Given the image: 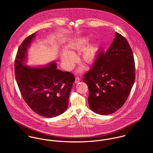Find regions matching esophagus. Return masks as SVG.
I'll return each instance as SVG.
<instances>
[{"label": "esophagus", "instance_id": "obj_1", "mask_svg": "<svg viewBox=\"0 0 153 153\" xmlns=\"http://www.w3.org/2000/svg\"><path fill=\"white\" fill-rule=\"evenodd\" d=\"M79 81H80V79L79 78H75V83H78L79 82Z\"/></svg>", "mask_w": 153, "mask_h": 153}]
</instances>
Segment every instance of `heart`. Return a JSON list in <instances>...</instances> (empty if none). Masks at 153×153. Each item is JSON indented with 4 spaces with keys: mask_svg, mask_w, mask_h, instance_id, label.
Masks as SVG:
<instances>
[{
    "mask_svg": "<svg viewBox=\"0 0 153 153\" xmlns=\"http://www.w3.org/2000/svg\"><path fill=\"white\" fill-rule=\"evenodd\" d=\"M89 39L84 36L77 38L68 45V51H64L61 54V61L68 69L72 68L75 61V56L74 55L75 51H79L82 49L80 58L86 64H92L98 55V49L96 44H88ZM82 69L80 68L79 71Z\"/></svg>",
    "mask_w": 153,
    "mask_h": 153,
    "instance_id": "heart-1",
    "label": "heart"
}]
</instances>
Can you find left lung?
Instances as JSON below:
<instances>
[{"mask_svg":"<svg viewBox=\"0 0 153 153\" xmlns=\"http://www.w3.org/2000/svg\"><path fill=\"white\" fill-rule=\"evenodd\" d=\"M135 63L126 39L115 32L105 52H100L83 81L89 90L90 109L100 115L111 114L123 107L135 81Z\"/></svg>","mask_w":153,"mask_h":153,"instance_id":"1","label":"left lung"}]
</instances>
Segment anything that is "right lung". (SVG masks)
Listing matches in <instances>:
<instances>
[{
  "mask_svg": "<svg viewBox=\"0 0 153 153\" xmlns=\"http://www.w3.org/2000/svg\"><path fill=\"white\" fill-rule=\"evenodd\" d=\"M36 35L26 38L19 48L15 61L16 79L23 98L31 109L44 117H55L68 107L75 78L69 72L57 69L55 61L44 65H26L27 50Z\"/></svg>",
  "mask_w": 153,
  "mask_h": 153,
  "instance_id": "add662e5",
  "label": "right lung"
}]
</instances>
